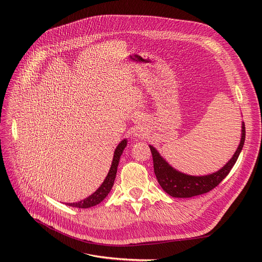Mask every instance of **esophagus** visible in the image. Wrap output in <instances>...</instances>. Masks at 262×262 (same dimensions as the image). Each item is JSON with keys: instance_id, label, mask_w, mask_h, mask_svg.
<instances>
[{"instance_id": "obj_1", "label": "esophagus", "mask_w": 262, "mask_h": 262, "mask_svg": "<svg viewBox=\"0 0 262 262\" xmlns=\"http://www.w3.org/2000/svg\"><path fill=\"white\" fill-rule=\"evenodd\" d=\"M134 136L136 137V138H144V137L146 136V132L143 128H138L135 132Z\"/></svg>"}]
</instances>
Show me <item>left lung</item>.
<instances>
[{
	"label": "left lung",
	"mask_w": 262,
	"mask_h": 262,
	"mask_svg": "<svg viewBox=\"0 0 262 262\" xmlns=\"http://www.w3.org/2000/svg\"><path fill=\"white\" fill-rule=\"evenodd\" d=\"M241 132L240 144L230 160L217 172L205 176L187 175L175 170L160 156L154 146L149 145L153 156L154 172L163 191H166L168 194L173 198H192L207 193V192L215 188L228 175L241 153L245 140L244 122H242Z\"/></svg>",
	"instance_id": "1"
}]
</instances>
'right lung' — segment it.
I'll return each instance as SVG.
<instances>
[{"label":"right lung","instance_id":"1","mask_svg":"<svg viewBox=\"0 0 262 262\" xmlns=\"http://www.w3.org/2000/svg\"><path fill=\"white\" fill-rule=\"evenodd\" d=\"M126 144H127L126 139L122 140L118 144V146L115 150L114 159H113V162H112V166H110V170H109L106 178L104 180L103 184L99 187V189L96 190L94 193H92L90 196H88L87 199L82 200L80 202H77V203H68L67 204L68 206H72V207H76V208H90V207H92V206L100 204L108 195L110 190H112V188L114 186L115 178H116V175H117V170H118V164H119V161H120V157L123 153L124 148H125Z\"/></svg>","mask_w":262,"mask_h":262}]
</instances>
